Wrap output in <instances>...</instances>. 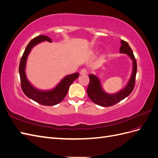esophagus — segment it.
<instances>
[{"instance_id":"1","label":"esophagus","mask_w":158,"mask_h":158,"mask_svg":"<svg viewBox=\"0 0 158 158\" xmlns=\"http://www.w3.org/2000/svg\"><path fill=\"white\" fill-rule=\"evenodd\" d=\"M87 73H88L87 70L85 69H82V70H80V75H85V74H87Z\"/></svg>"}]
</instances>
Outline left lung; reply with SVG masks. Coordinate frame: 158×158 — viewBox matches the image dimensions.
Masks as SVG:
<instances>
[{"label": "left lung", "mask_w": 158, "mask_h": 158, "mask_svg": "<svg viewBox=\"0 0 158 158\" xmlns=\"http://www.w3.org/2000/svg\"><path fill=\"white\" fill-rule=\"evenodd\" d=\"M119 52L121 53L127 54L133 61V70L131 77L125 88H124L116 94H109L104 92L101 84H100V81L97 76L94 74H89V82L87 89V94L91 101L98 106L102 107L114 106L128 96L135 88L137 64L132 50L127 41L121 40V46Z\"/></svg>", "instance_id": "obj_1"}]
</instances>
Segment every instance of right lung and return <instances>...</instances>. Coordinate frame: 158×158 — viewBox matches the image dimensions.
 <instances>
[{"label": "right lung", "mask_w": 158, "mask_h": 158, "mask_svg": "<svg viewBox=\"0 0 158 158\" xmlns=\"http://www.w3.org/2000/svg\"><path fill=\"white\" fill-rule=\"evenodd\" d=\"M44 41L52 42L51 39L49 37L38 35L33 38L28 44L20 62L19 73H20V77L21 88L26 96L43 106H51L58 104L63 101L66 94L68 93L70 85L76 78H78L79 73H74L65 76L60 81V82L51 90L42 91L33 87L27 80L26 76L25 67L26 60L33 47L39 43Z\"/></svg>", "instance_id": "add662e5"}]
</instances>
